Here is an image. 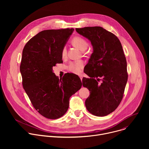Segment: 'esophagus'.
Listing matches in <instances>:
<instances>
[{"instance_id":"34e87169","label":"esophagus","mask_w":149,"mask_h":149,"mask_svg":"<svg viewBox=\"0 0 149 149\" xmlns=\"http://www.w3.org/2000/svg\"><path fill=\"white\" fill-rule=\"evenodd\" d=\"M82 77H82V75H79V78H80V79H81V81H82Z\"/></svg>"}]
</instances>
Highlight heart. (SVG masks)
I'll return each mask as SVG.
<instances>
[{"instance_id":"heart-1","label":"heart","mask_w":149,"mask_h":149,"mask_svg":"<svg viewBox=\"0 0 149 149\" xmlns=\"http://www.w3.org/2000/svg\"><path fill=\"white\" fill-rule=\"evenodd\" d=\"M72 44L79 50L83 51L86 50L88 47V42L83 38L82 37L77 36L74 37L71 40ZM67 54V49L65 47H63L61 51L62 56L64 57ZM84 63L81 61H77L72 62L70 63L68 66V69L70 71L74 72L75 74H79L81 71V69L83 68Z\"/></svg>"}]
</instances>
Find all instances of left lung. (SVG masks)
<instances>
[{
	"instance_id": "8db88e82",
	"label": "left lung",
	"mask_w": 149,
	"mask_h": 149,
	"mask_svg": "<svg viewBox=\"0 0 149 149\" xmlns=\"http://www.w3.org/2000/svg\"><path fill=\"white\" fill-rule=\"evenodd\" d=\"M75 30L91 42L93 48L84 71L90 78H82L83 86L90 91L86 107L94 116H107L121 101L128 79L121 42L115 35L100 26Z\"/></svg>"
}]
</instances>
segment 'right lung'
<instances>
[{
  "mask_svg": "<svg viewBox=\"0 0 149 149\" xmlns=\"http://www.w3.org/2000/svg\"><path fill=\"white\" fill-rule=\"evenodd\" d=\"M74 31H42L23 49L20 71L24 88L35 110L49 119L64 115L70 97L82 86L80 78L74 74L68 73L59 79L53 72V67L62 62V49Z\"/></svg>",
  "mask_w": 149,
  "mask_h": 149,
  "instance_id": "add662e5",
  "label": "right lung"
}]
</instances>
